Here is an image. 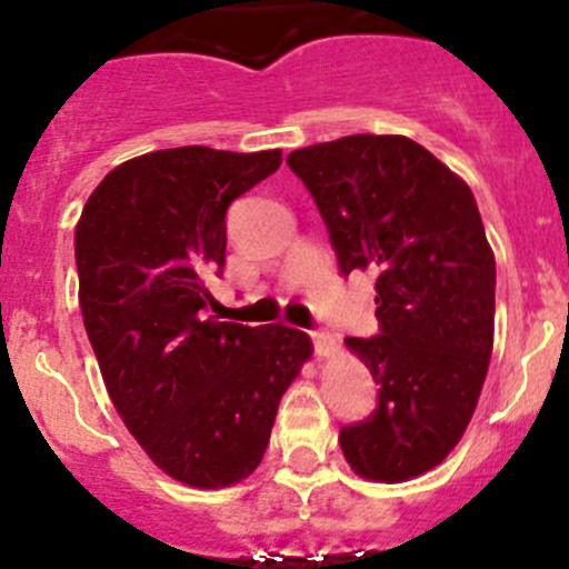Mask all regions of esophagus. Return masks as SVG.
Instances as JSON below:
<instances>
[{
	"label": "esophagus",
	"instance_id": "esophagus-1",
	"mask_svg": "<svg viewBox=\"0 0 569 569\" xmlns=\"http://www.w3.org/2000/svg\"><path fill=\"white\" fill-rule=\"evenodd\" d=\"M310 337H313V348L318 356H329L335 351V337L323 332V329H316V332H310Z\"/></svg>",
	"mask_w": 569,
	"mask_h": 569
}]
</instances>
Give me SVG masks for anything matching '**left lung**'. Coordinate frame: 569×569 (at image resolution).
Here are the masks:
<instances>
[{
	"instance_id": "left-lung-1",
	"label": "left lung",
	"mask_w": 569,
	"mask_h": 569,
	"mask_svg": "<svg viewBox=\"0 0 569 569\" xmlns=\"http://www.w3.org/2000/svg\"><path fill=\"white\" fill-rule=\"evenodd\" d=\"M342 274H376L380 335L348 337L378 408L340 429L361 478L399 483L465 435L495 346L497 267L470 186L402 134H351L291 151Z\"/></svg>"
}]
</instances>
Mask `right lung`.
<instances>
[{
  "instance_id": "add662e5",
  "label": "right lung",
  "mask_w": 569,
  "mask_h": 569,
  "mask_svg": "<svg viewBox=\"0 0 569 569\" xmlns=\"http://www.w3.org/2000/svg\"><path fill=\"white\" fill-rule=\"evenodd\" d=\"M280 151L183 146L123 161L74 229L80 310L108 395L134 440L193 489L259 467L280 397L313 353L283 323L204 318L227 261V210Z\"/></svg>"
}]
</instances>
